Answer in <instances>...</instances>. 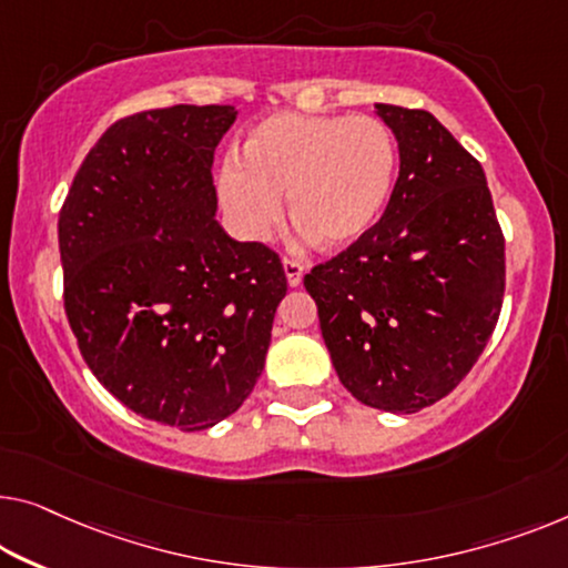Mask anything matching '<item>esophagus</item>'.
<instances>
[{
	"label": "esophagus",
	"mask_w": 568,
	"mask_h": 568,
	"mask_svg": "<svg viewBox=\"0 0 568 568\" xmlns=\"http://www.w3.org/2000/svg\"><path fill=\"white\" fill-rule=\"evenodd\" d=\"M283 270H285L287 285H291V287H298V285H301V281H303V273H306V267H303V262L285 257V260H283Z\"/></svg>",
	"instance_id": "34e87169"
}]
</instances>
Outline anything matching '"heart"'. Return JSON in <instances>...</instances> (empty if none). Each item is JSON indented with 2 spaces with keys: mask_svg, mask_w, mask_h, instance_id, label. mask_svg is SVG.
I'll use <instances>...</instances> for the list:
<instances>
[{
  "mask_svg": "<svg viewBox=\"0 0 568 568\" xmlns=\"http://www.w3.org/2000/svg\"><path fill=\"white\" fill-rule=\"evenodd\" d=\"M395 175V134L377 116L283 112L250 126L242 158L219 173V196L236 230L265 240L283 219L287 191L301 232L344 250L383 219Z\"/></svg>",
  "mask_w": 568,
  "mask_h": 568,
  "instance_id": "1",
  "label": "heart"
}]
</instances>
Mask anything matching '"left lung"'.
<instances>
[{"instance_id":"8db88e82","label":"left lung","mask_w":568,"mask_h":568,"mask_svg":"<svg viewBox=\"0 0 568 568\" xmlns=\"http://www.w3.org/2000/svg\"><path fill=\"white\" fill-rule=\"evenodd\" d=\"M400 173L375 230L303 285L342 385L359 403L418 413L479 359L505 295V236L481 165L423 109L375 104Z\"/></svg>"}]
</instances>
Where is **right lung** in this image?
Returning a JSON list of instances; mask_svg holds the SVG:
<instances>
[{
    "label": "right lung",
    "instance_id": "add662e5",
    "mask_svg": "<svg viewBox=\"0 0 568 568\" xmlns=\"http://www.w3.org/2000/svg\"><path fill=\"white\" fill-rule=\"evenodd\" d=\"M224 104L114 122L58 219L63 301L101 385L142 418L203 430L240 408L265 367L287 291L281 257L216 222Z\"/></svg>",
    "mask_w": 568,
    "mask_h": 568
}]
</instances>
